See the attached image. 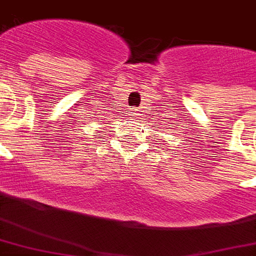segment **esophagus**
Instances as JSON below:
<instances>
[{
    "mask_svg": "<svg viewBox=\"0 0 256 256\" xmlns=\"http://www.w3.org/2000/svg\"><path fill=\"white\" fill-rule=\"evenodd\" d=\"M138 111L140 110H136V108H132V110L128 111V112H130V115H132V116H134V118H136V116H138Z\"/></svg>",
    "mask_w": 256,
    "mask_h": 256,
    "instance_id": "esophagus-1",
    "label": "esophagus"
}]
</instances>
